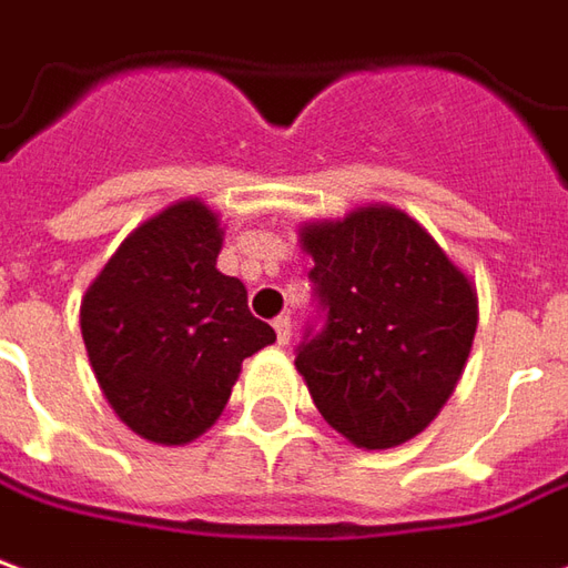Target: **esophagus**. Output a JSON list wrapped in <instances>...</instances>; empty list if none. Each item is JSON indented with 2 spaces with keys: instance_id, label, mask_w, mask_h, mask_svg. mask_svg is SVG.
Returning <instances> with one entry per match:
<instances>
[{
  "instance_id": "esophagus-1",
  "label": "esophagus",
  "mask_w": 568,
  "mask_h": 568,
  "mask_svg": "<svg viewBox=\"0 0 568 568\" xmlns=\"http://www.w3.org/2000/svg\"><path fill=\"white\" fill-rule=\"evenodd\" d=\"M273 328H276V341L285 347V344L292 341V320H288V316H280V320L273 323Z\"/></svg>"
}]
</instances>
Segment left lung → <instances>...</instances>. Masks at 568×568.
Returning <instances> with one entry per match:
<instances>
[{
    "mask_svg": "<svg viewBox=\"0 0 568 568\" xmlns=\"http://www.w3.org/2000/svg\"><path fill=\"white\" fill-rule=\"evenodd\" d=\"M297 243L313 257L325 307V328L295 359L313 403L356 449L403 446L462 381L477 285L424 224L387 202L307 221Z\"/></svg>",
    "mask_w": 568,
    "mask_h": 568,
    "instance_id": "left-lung-1",
    "label": "left lung"
}]
</instances>
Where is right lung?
Here are the masks:
<instances>
[{
	"label": "right lung",
	"instance_id": "1",
	"mask_svg": "<svg viewBox=\"0 0 568 568\" xmlns=\"http://www.w3.org/2000/svg\"><path fill=\"white\" fill-rule=\"evenodd\" d=\"M224 227L200 196L119 243L82 295L79 325L101 394L132 434L187 446L221 418L243 359L276 341L248 292L217 271Z\"/></svg>",
	"mask_w": 568,
	"mask_h": 568
}]
</instances>
